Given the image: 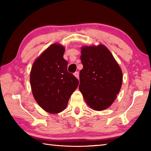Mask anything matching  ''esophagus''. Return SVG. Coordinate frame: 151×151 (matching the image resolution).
Segmentation results:
<instances>
[{
  "label": "esophagus",
  "instance_id": "1",
  "mask_svg": "<svg viewBox=\"0 0 151 151\" xmlns=\"http://www.w3.org/2000/svg\"><path fill=\"white\" fill-rule=\"evenodd\" d=\"M74 75H75V76L76 78L79 79V73H78V72H75V73H74Z\"/></svg>",
  "mask_w": 151,
  "mask_h": 151
}]
</instances>
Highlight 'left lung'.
<instances>
[{"label": "left lung", "instance_id": "1", "mask_svg": "<svg viewBox=\"0 0 151 151\" xmlns=\"http://www.w3.org/2000/svg\"><path fill=\"white\" fill-rule=\"evenodd\" d=\"M81 60L79 90L91 109L102 111L109 108L119 92L123 73L120 66L104 45L83 46Z\"/></svg>", "mask_w": 151, "mask_h": 151}]
</instances>
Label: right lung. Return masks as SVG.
<instances>
[{
  "mask_svg": "<svg viewBox=\"0 0 151 151\" xmlns=\"http://www.w3.org/2000/svg\"><path fill=\"white\" fill-rule=\"evenodd\" d=\"M65 47L54 43L38 56L32 67L30 81L35 100L45 111L58 114L66 108L78 81L67 72Z\"/></svg>",
  "mask_w": 151,
  "mask_h": 151,
  "instance_id": "add662e5",
  "label": "right lung"
}]
</instances>
